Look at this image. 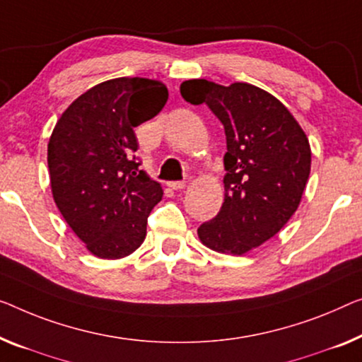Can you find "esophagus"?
Segmentation results:
<instances>
[{"instance_id": "obj_1", "label": "esophagus", "mask_w": 362, "mask_h": 362, "mask_svg": "<svg viewBox=\"0 0 362 362\" xmlns=\"http://www.w3.org/2000/svg\"><path fill=\"white\" fill-rule=\"evenodd\" d=\"M167 185H169L172 190H180V188L185 187V180H172L167 183Z\"/></svg>"}]
</instances>
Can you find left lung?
Instances as JSON below:
<instances>
[{
  "label": "left lung",
  "instance_id": "1",
  "mask_svg": "<svg viewBox=\"0 0 362 362\" xmlns=\"http://www.w3.org/2000/svg\"><path fill=\"white\" fill-rule=\"evenodd\" d=\"M180 94L208 105L228 148L224 203L198 235L209 249L242 255L279 233L298 209L310 174L309 139L276 97L252 84L192 79Z\"/></svg>",
  "mask_w": 362,
  "mask_h": 362
}]
</instances>
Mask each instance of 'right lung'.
<instances>
[{"label":"right lung","mask_w":362,"mask_h":362,"mask_svg":"<svg viewBox=\"0 0 362 362\" xmlns=\"http://www.w3.org/2000/svg\"><path fill=\"white\" fill-rule=\"evenodd\" d=\"M167 99L169 90L159 81L110 79L78 97L53 129V198L95 257H127L146 237L148 216L163 188L139 170L133 128L158 115Z\"/></svg>","instance_id":"right-lung-1"}]
</instances>
